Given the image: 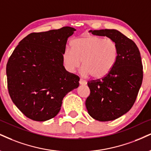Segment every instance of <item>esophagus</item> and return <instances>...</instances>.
Returning <instances> with one entry per match:
<instances>
[{"instance_id":"esophagus-1","label":"esophagus","mask_w":151,"mask_h":151,"mask_svg":"<svg viewBox=\"0 0 151 151\" xmlns=\"http://www.w3.org/2000/svg\"><path fill=\"white\" fill-rule=\"evenodd\" d=\"M79 84H81V85H86V83H87V82L85 80H83L82 79H79Z\"/></svg>"}]
</instances>
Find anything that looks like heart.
Returning <instances> with one entry per match:
<instances>
[{"mask_svg": "<svg viewBox=\"0 0 151 151\" xmlns=\"http://www.w3.org/2000/svg\"><path fill=\"white\" fill-rule=\"evenodd\" d=\"M70 49L63 54V61L70 72L82 65L83 75L102 79L111 72L118 58L117 43L111 39L87 35L72 40Z\"/></svg>", "mask_w": 151, "mask_h": 151, "instance_id": "b5f03b06", "label": "heart"}]
</instances>
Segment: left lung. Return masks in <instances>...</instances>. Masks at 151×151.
I'll return each instance as SVG.
<instances>
[{
	"label": "left lung",
	"instance_id": "8db88e82",
	"mask_svg": "<svg viewBox=\"0 0 151 151\" xmlns=\"http://www.w3.org/2000/svg\"><path fill=\"white\" fill-rule=\"evenodd\" d=\"M92 34L115 41L118 58L111 72L102 79L88 81L90 95L86 107L93 119L111 121L133 106L143 80V65L139 48L132 40L115 29L91 30Z\"/></svg>",
	"mask_w": 151,
	"mask_h": 151
}]
</instances>
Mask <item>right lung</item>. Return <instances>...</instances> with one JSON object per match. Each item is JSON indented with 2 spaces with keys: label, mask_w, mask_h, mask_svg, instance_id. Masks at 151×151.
Masks as SVG:
<instances>
[{
  "label": "right lung",
  "mask_w": 151,
  "mask_h": 151,
  "mask_svg": "<svg viewBox=\"0 0 151 151\" xmlns=\"http://www.w3.org/2000/svg\"><path fill=\"white\" fill-rule=\"evenodd\" d=\"M75 29L31 33L22 40L6 66L8 92L27 117L43 122L60 110L63 98L79 86V77L63 66V54Z\"/></svg>",
  "instance_id": "obj_1"
}]
</instances>
